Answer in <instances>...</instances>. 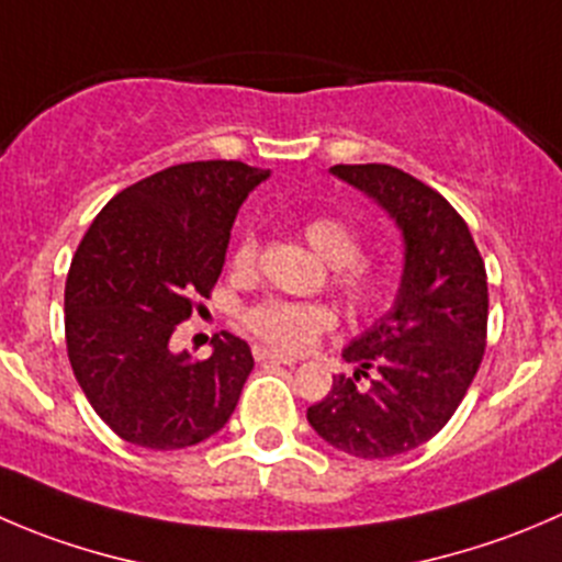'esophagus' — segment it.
<instances>
[{
  "label": "esophagus",
  "instance_id": "1",
  "mask_svg": "<svg viewBox=\"0 0 562 562\" xmlns=\"http://www.w3.org/2000/svg\"><path fill=\"white\" fill-rule=\"evenodd\" d=\"M252 353H255V359H258V362L296 364V359H293V357H285V353H277V351H269V348H263V346H255Z\"/></svg>",
  "mask_w": 562,
  "mask_h": 562
}]
</instances>
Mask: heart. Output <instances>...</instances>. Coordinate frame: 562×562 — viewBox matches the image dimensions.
I'll list each match as a JSON object with an SVG mask.
<instances>
[{"mask_svg": "<svg viewBox=\"0 0 562 562\" xmlns=\"http://www.w3.org/2000/svg\"><path fill=\"white\" fill-rule=\"evenodd\" d=\"M310 247L329 266H335V282L353 310L379 313L392 296V280L381 269L357 263L362 258V238L348 222L337 216H315L302 227ZM258 258V236L244 231L233 249V269L249 271ZM244 324L255 337L280 351H304L315 337L337 324L335 310L313 302H288V299H263L244 313Z\"/></svg>", "mask_w": 562, "mask_h": 562, "instance_id": "1", "label": "heart"}]
</instances>
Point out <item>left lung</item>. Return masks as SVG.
I'll return each instance as SVG.
<instances>
[{"instance_id": "left-lung-1", "label": "left lung", "mask_w": 562, "mask_h": 562, "mask_svg": "<svg viewBox=\"0 0 562 562\" xmlns=\"http://www.w3.org/2000/svg\"><path fill=\"white\" fill-rule=\"evenodd\" d=\"M403 233V277L390 313L342 348L357 364L307 408L324 442L357 459H390L437 437L464 401L486 351V266L459 211L390 165H335ZM366 384L359 385L358 379Z\"/></svg>"}]
</instances>
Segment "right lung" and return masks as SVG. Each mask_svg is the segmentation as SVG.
I'll use <instances>...</instances> for the list:
<instances>
[{"label":"right lung","mask_w":562,"mask_h":562,"mask_svg":"<svg viewBox=\"0 0 562 562\" xmlns=\"http://www.w3.org/2000/svg\"><path fill=\"white\" fill-rule=\"evenodd\" d=\"M269 170L244 161L167 167L114 194L65 280V342L76 381L120 439L181 450L231 419L255 359L222 331L209 359L170 351L225 266L238 209Z\"/></svg>","instance_id":"right-lung-1"}]
</instances>
